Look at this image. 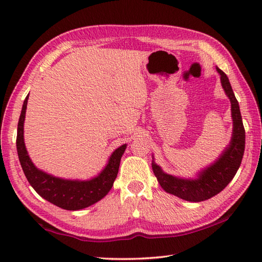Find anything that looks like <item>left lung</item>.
<instances>
[{"instance_id": "1", "label": "left lung", "mask_w": 262, "mask_h": 262, "mask_svg": "<svg viewBox=\"0 0 262 262\" xmlns=\"http://www.w3.org/2000/svg\"><path fill=\"white\" fill-rule=\"evenodd\" d=\"M216 70L221 75L222 86L231 101L233 133L230 145L224 149L215 163L200 171L196 179H183L165 173L152 161V169L161 187L166 192L187 202H204L223 190L240 168L246 146V130L243 127L238 102L232 90L229 77L219 68H216Z\"/></svg>"}]
</instances>
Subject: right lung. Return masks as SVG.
Segmentation results:
<instances>
[{
	"label": "right lung",
	"mask_w": 262,
	"mask_h": 262,
	"mask_svg": "<svg viewBox=\"0 0 262 262\" xmlns=\"http://www.w3.org/2000/svg\"><path fill=\"white\" fill-rule=\"evenodd\" d=\"M28 94L22 105L21 115L18 122L16 134V151L22 170L27 180L36 192L49 203L56 205L66 210H79L89 207L102 199L107 194L118 174L119 164L122 154L126 149V144L121 145L110 155L105 168L90 180H68L56 178L37 169L28 155L24 140V122L28 103Z\"/></svg>",
	"instance_id": "right-lung-1"
}]
</instances>
